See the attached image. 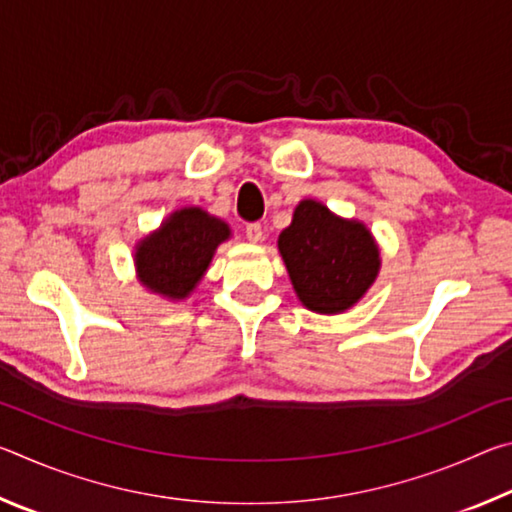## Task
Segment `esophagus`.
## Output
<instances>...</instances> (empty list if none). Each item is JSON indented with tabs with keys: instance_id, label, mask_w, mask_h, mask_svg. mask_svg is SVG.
Returning a JSON list of instances; mask_svg holds the SVG:
<instances>
[{
	"instance_id": "obj_1",
	"label": "esophagus",
	"mask_w": 512,
	"mask_h": 512,
	"mask_svg": "<svg viewBox=\"0 0 512 512\" xmlns=\"http://www.w3.org/2000/svg\"><path fill=\"white\" fill-rule=\"evenodd\" d=\"M246 237L250 239V241H255V244H257V241H262V237H264V232H262V223H248L246 225Z\"/></svg>"
}]
</instances>
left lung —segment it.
Returning <instances> with one entry per match:
<instances>
[{
    "label": "left lung",
    "mask_w": 512,
    "mask_h": 512,
    "mask_svg": "<svg viewBox=\"0 0 512 512\" xmlns=\"http://www.w3.org/2000/svg\"><path fill=\"white\" fill-rule=\"evenodd\" d=\"M277 246L302 305L318 314L350 309L379 271V250L370 232L316 201L296 207Z\"/></svg>",
    "instance_id": "8db88e82"
}]
</instances>
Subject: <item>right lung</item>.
<instances>
[{"instance_id":"right-lung-1","label":"right lung","mask_w":512,"mask_h":512,"mask_svg":"<svg viewBox=\"0 0 512 512\" xmlns=\"http://www.w3.org/2000/svg\"><path fill=\"white\" fill-rule=\"evenodd\" d=\"M228 237L230 230L223 221L198 207H185L137 246V273L151 291L187 298L210 266L216 246Z\"/></svg>"}]
</instances>
